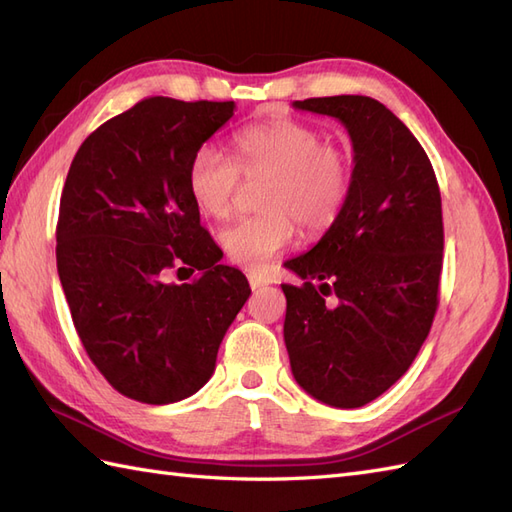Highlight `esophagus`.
<instances>
[{"instance_id": "34e87169", "label": "esophagus", "mask_w": 512, "mask_h": 512, "mask_svg": "<svg viewBox=\"0 0 512 512\" xmlns=\"http://www.w3.org/2000/svg\"><path fill=\"white\" fill-rule=\"evenodd\" d=\"M247 282H250L252 290H258V288H262V286H267V280L260 278L258 273H247Z\"/></svg>"}]
</instances>
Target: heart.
Segmentation results:
<instances>
[{"label": "heart", "mask_w": 512, "mask_h": 512, "mask_svg": "<svg viewBox=\"0 0 512 512\" xmlns=\"http://www.w3.org/2000/svg\"><path fill=\"white\" fill-rule=\"evenodd\" d=\"M232 157L209 144L187 165V191L198 211L226 219L245 181L267 178L260 209L219 234L230 262L258 271L293 243L295 224L319 237L336 224L351 189V161L342 148L308 122L273 118L247 124L232 135Z\"/></svg>", "instance_id": "1"}]
</instances>
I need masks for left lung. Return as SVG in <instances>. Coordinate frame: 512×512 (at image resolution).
<instances>
[{"mask_svg": "<svg viewBox=\"0 0 512 512\" xmlns=\"http://www.w3.org/2000/svg\"><path fill=\"white\" fill-rule=\"evenodd\" d=\"M293 107L338 118L355 168L336 224L310 252L284 262L303 280L282 284L284 342L303 390L355 409L405 375L431 331L444 252L439 185L420 142L370 96ZM327 296L335 301L325 307Z\"/></svg>", "mask_w": 512, "mask_h": 512, "instance_id": "obj_1", "label": "left lung"}]
</instances>
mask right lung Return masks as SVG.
<instances>
[{"label":"right lung","instance_id":"right-lung-1","mask_svg":"<svg viewBox=\"0 0 512 512\" xmlns=\"http://www.w3.org/2000/svg\"><path fill=\"white\" fill-rule=\"evenodd\" d=\"M232 114L234 101L150 96L90 133L66 176L55 258L68 308L92 364L140 403L196 394L252 293L219 265L187 191L191 155ZM183 268L199 275L170 283Z\"/></svg>","mask_w":512,"mask_h":512}]
</instances>
